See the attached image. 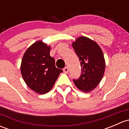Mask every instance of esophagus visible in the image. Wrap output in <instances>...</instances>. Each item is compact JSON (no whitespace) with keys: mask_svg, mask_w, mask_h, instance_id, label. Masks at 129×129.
Listing matches in <instances>:
<instances>
[{"mask_svg":"<svg viewBox=\"0 0 129 129\" xmlns=\"http://www.w3.org/2000/svg\"><path fill=\"white\" fill-rule=\"evenodd\" d=\"M63 72L66 73V74H67V73L69 72L68 67H64V68H63Z\"/></svg>","mask_w":129,"mask_h":129,"instance_id":"esophagus-1","label":"esophagus"}]
</instances>
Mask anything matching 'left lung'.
Here are the masks:
<instances>
[{
    "instance_id": "obj_1",
    "label": "left lung",
    "mask_w": 129,
    "mask_h": 129,
    "mask_svg": "<svg viewBox=\"0 0 129 129\" xmlns=\"http://www.w3.org/2000/svg\"><path fill=\"white\" fill-rule=\"evenodd\" d=\"M72 47L81 67V75L73 81L80 90L90 92L99 85L103 77L105 67L103 52L95 42L85 37L78 38Z\"/></svg>"
}]
</instances>
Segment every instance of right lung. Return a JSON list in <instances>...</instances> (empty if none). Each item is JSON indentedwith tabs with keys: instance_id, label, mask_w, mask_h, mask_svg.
I'll use <instances>...</instances> for the list:
<instances>
[{
	"instance_id": "obj_1",
	"label": "right lung",
	"mask_w": 129,
	"mask_h": 129,
	"mask_svg": "<svg viewBox=\"0 0 129 129\" xmlns=\"http://www.w3.org/2000/svg\"><path fill=\"white\" fill-rule=\"evenodd\" d=\"M50 48L42 41L32 44L25 52L21 74L27 86L40 94L47 93L63 71L57 68L49 55Z\"/></svg>"
}]
</instances>
